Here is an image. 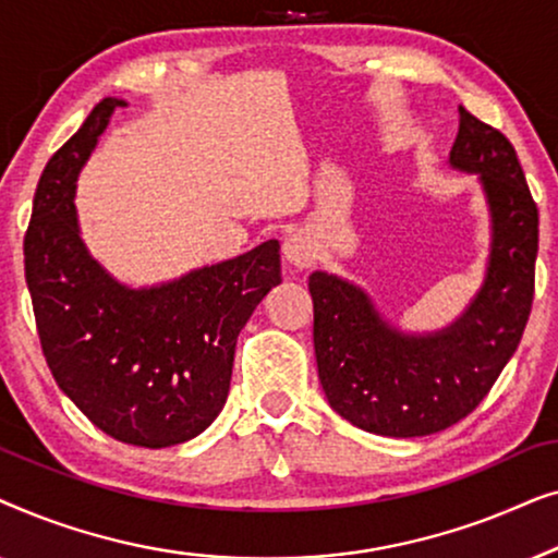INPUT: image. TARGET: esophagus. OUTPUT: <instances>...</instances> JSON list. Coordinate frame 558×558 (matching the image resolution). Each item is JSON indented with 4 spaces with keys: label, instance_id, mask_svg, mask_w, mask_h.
Wrapping results in <instances>:
<instances>
[{
    "label": "esophagus",
    "instance_id": "1",
    "mask_svg": "<svg viewBox=\"0 0 558 558\" xmlns=\"http://www.w3.org/2000/svg\"><path fill=\"white\" fill-rule=\"evenodd\" d=\"M284 258L296 269H307V266L315 262V243L310 241V235L304 233H292L289 239H284Z\"/></svg>",
    "mask_w": 558,
    "mask_h": 558
}]
</instances>
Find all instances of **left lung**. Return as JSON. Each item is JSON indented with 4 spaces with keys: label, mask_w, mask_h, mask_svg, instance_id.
I'll list each match as a JSON object with an SVG mask.
<instances>
[{
    "label": "left lung",
    "mask_w": 558,
    "mask_h": 558,
    "mask_svg": "<svg viewBox=\"0 0 558 558\" xmlns=\"http://www.w3.org/2000/svg\"><path fill=\"white\" fill-rule=\"evenodd\" d=\"M449 167L477 174L490 254L477 294L454 323L403 332L363 287L315 271V355L330 407L380 437H426L470 414L515 353L533 302L538 210L513 144L460 106Z\"/></svg>",
    "instance_id": "left-lung-1"
}]
</instances>
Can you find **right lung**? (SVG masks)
<instances>
[{
    "label": "right lung",
    "instance_id": "add662e5",
    "mask_svg": "<svg viewBox=\"0 0 558 558\" xmlns=\"http://www.w3.org/2000/svg\"><path fill=\"white\" fill-rule=\"evenodd\" d=\"M124 98H104L45 165L25 233V279L48 368L109 437L162 449L216 422L235 340L281 281L279 241L155 287H129L81 239L75 180Z\"/></svg>",
    "mask_w": 558,
    "mask_h": 558
}]
</instances>
